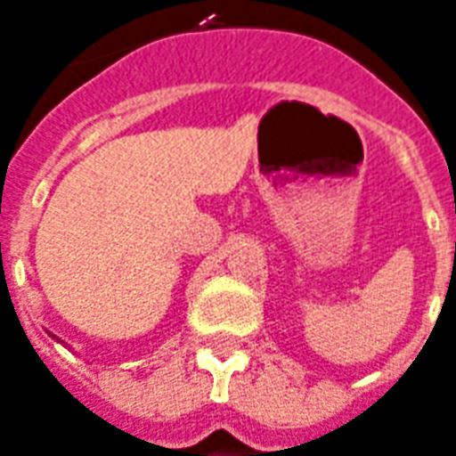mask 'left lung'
<instances>
[{
    "label": "left lung",
    "instance_id": "8db88e82",
    "mask_svg": "<svg viewBox=\"0 0 456 456\" xmlns=\"http://www.w3.org/2000/svg\"><path fill=\"white\" fill-rule=\"evenodd\" d=\"M454 249H456V245H454Z\"/></svg>",
    "mask_w": 456,
    "mask_h": 456
}]
</instances>
